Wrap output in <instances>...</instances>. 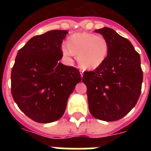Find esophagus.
<instances>
[{
    "instance_id": "1",
    "label": "esophagus",
    "mask_w": 151,
    "mask_h": 151,
    "mask_svg": "<svg viewBox=\"0 0 151 151\" xmlns=\"http://www.w3.org/2000/svg\"><path fill=\"white\" fill-rule=\"evenodd\" d=\"M83 73H84V71L81 70H80V73H81V78H83Z\"/></svg>"
}]
</instances>
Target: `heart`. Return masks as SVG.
Listing matches in <instances>:
<instances>
[{"label": "heart", "mask_w": 151, "mask_h": 151, "mask_svg": "<svg viewBox=\"0 0 151 151\" xmlns=\"http://www.w3.org/2000/svg\"><path fill=\"white\" fill-rule=\"evenodd\" d=\"M64 56L70 59L78 55V59L81 67L85 70H96L105 62L109 52V44L101 35L81 32L71 35L68 45H62Z\"/></svg>", "instance_id": "obj_1"}]
</instances>
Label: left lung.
<instances>
[{"label":"left lung","mask_w":151,"mask_h":151,"mask_svg":"<svg viewBox=\"0 0 151 151\" xmlns=\"http://www.w3.org/2000/svg\"><path fill=\"white\" fill-rule=\"evenodd\" d=\"M109 44L105 62L94 71H85L88 109L97 119L114 122L135 106L143 83L140 55L129 40L109 27L96 29Z\"/></svg>","instance_id":"left-lung-1"}]
</instances>
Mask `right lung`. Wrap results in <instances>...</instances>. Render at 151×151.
Masks as SVG:
<instances>
[{
	"label": "right lung",
	"instance_id": "1",
	"mask_svg": "<svg viewBox=\"0 0 151 151\" xmlns=\"http://www.w3.org/2000/svg\"><path fill=\"white\" fill-rule=\"evenodd\" d=\"M67 30L55 29L27 41L12 70V94L19 108L38 123L61 118L69 96L81 81L77 68L59 63Z\"/></svg>",
	"mask_w": 151,
	"mask_h": 151
}]
</instances>
